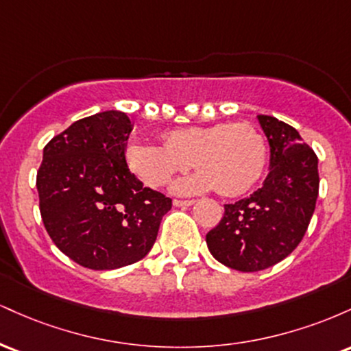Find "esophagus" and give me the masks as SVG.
Returning <instances> with one entry per match:
<instances>
[{
	"label": "esophagus",
	"mask_w": 351,
	"mask_h": 351,
	"mask_svg": "<svg viewBox=\"0 0 351 351\" xmlns=\"http://www.w3.org/2000/svg\"><path fill=\"white\" fill-rule=\"evenodd\" d=\"M195 204V201L193 199H173V206H178V208H189Z\"/></svg>",
	"instance_id": "1"
}]
</instances>
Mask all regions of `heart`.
<instances>
[{
	"mask_svg": "<svg viewBox=\"0 0 351 351\" xmlns=\"http://www.w3.org/2000/svg\"><path fill=\"white\" fill-rule=\"evenodd\" d=\"M163 143H132L127 148V163L152 188L163 186L175 173L188 170L193 163L199 171L171 184V191L181 196L215 188L224 196L243 195L263 176L267 163L264 136L249 123L173 128L163 134Z\"/></svg>",
	"mask_w": 351,
	"mask_h": 351,
	"instance_id": "heart-1",
	"label": "heart"
}]
</instances>
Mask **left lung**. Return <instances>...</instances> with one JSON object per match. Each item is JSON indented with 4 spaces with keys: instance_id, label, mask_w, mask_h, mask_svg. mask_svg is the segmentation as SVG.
<instances>
[{
    "instance_id": "obj_1",
    "label": "left lung",
    "mask_w": 351,
    "mask_h": 351,
    "mask_svg": "<svg viewBox=\"0 0 351 351\" xmlns=\"http://www.w3.org/2000/svg\"><path fill=\"white\" fill-rule=\"evenodd\" d=\"M257 122L271 171L249 198L224 204L223 219L206 234L213 257L241 272L285 259L307 231L318 196V158L299 132L276 117L257 115Z\"/></svg>"
}]
</instances>
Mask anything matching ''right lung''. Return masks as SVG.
Listing matches in <instances>:
<instances>
[{"mask_svg":"<svg viewBox=\"0 0 351 351\" xmlns=\"http://www.w3.org/2000/svg\"><path fill=\"white\" fill-rule=\"evenodd\" d=\"M134 130L125 112L80 119L44 147L36 186L52 243L94 271L130 265L155 244L171 199L145 188L127 165Z\"/></svg>","mask_w":351,"mask_h":351,"instance_id":"add662e5","label":"right lung"}]
</instances>
